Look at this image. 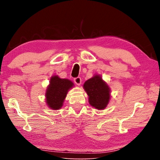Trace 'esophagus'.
Instances as JSON below:
<instances>
[{"mask_svg":"<svg viewBox=\"0 0 160 160\" xmlns=\"http://www.w3.org/2000/svg\"><path fill=\"white\" fill-rule=\"evenodd\" d=\"M74 82L77 85H80L81 82H82V80H81V78L80 77H77L75 78L74 79Z\"/></svg>","mask_w":160,"mask_h":160,"instance_id":"esophagus-1","label":"esophagus"}]
</instances>
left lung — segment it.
I'll list each match as a JSON object with an SVG mask.
<instances>
[{
    "mask_svg": "<svg viewBox=\"0 0 160 160\" xmlns=\"http://www.w3.org/2000/svg\"><path fill=\"white\" fill-rule=\"evenodd\" d=\"M84 90L89 97V103L92 107L99 110L104 109L109 104L110 88L102 80V77L96 75L84 83Z\"/></svg>",
    "mask_w": 160,
    "mask_h": 160,
    "instance_id": "left-lung-1",
    "label": "left lung"
}]
</instances>
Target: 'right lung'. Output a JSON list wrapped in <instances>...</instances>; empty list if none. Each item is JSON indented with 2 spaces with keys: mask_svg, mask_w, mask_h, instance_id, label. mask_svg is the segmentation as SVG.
Returning a JSON list of instances; mask_svg holds the SVG:
<instances>
[{
  "mask_svg": "<svg viewBox=\"0 0 160 160\" xmlns=\"http://www.w3.org/2000/svg\"><path fill=\"white\" fill-rule=\"evenodd\" d=\"M74 84L68 79H61L58 75L51 78L50 84L46 91V102L51 109L58 110L63 106L64 99Z\"/></svg>",
  "mask_w": 160,
  "mask_h": 160,
  "instance_id": "right-lung-1",
  "label": "right lung"
}]
</instances>
